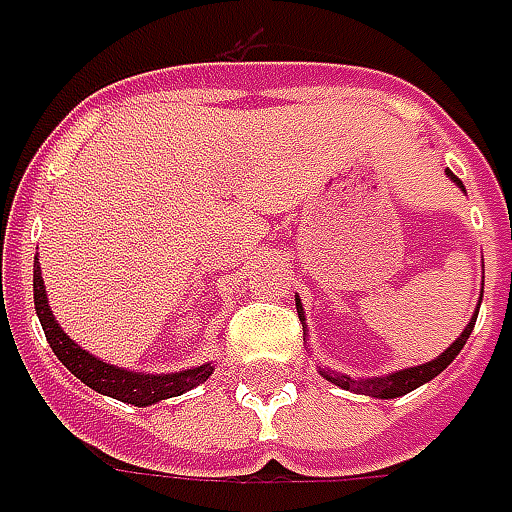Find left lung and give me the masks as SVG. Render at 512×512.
Returning <instances> with one entry per match:
<instances>
[{
    "mask_svg": "<svg viewBox=\"0 0 512 512\" xmlns=\"http://www.w3.org/2000/svg\"><path fill=\"white\" fill-rule=\"evenodd\" d=\"M445 176H448L453 184H456L461 192H467L464 184L445 170ZM480 301H483V290H480V298H478V309H480ZM295 309H298V317H301V323L306 325V312H304V304H301V298L295 295ZM478 309L475 314L469 317V323L464 325V331L458 333V339L450 344L448 350L439 352L437 358L429 363H420V366H407V369H399V372H391V374H382V377H350V374H342V372H333V369H320L325 380L333 382V385H339L344 391H352V393H363V396H372V399H399V396H407L410 391L420 388V385H426L429 380H434L437 374H442L448 369L453 358H456L458 352L464 350V344H467L469 333L475 328V320H478Z\"/></svg>",
    "mask_w": 512,
    "mask_h": 512,
    "instance_id": "8db88e82",
    "label": "left lung"
}]
</instances>
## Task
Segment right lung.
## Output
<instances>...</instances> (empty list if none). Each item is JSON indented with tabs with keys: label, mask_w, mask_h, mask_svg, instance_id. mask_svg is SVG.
Instances as JSON below:
<instances>
[{
	"label": "right lung",
	"mask_w": 512,
	"mask_h": 512,
	"mask_svg": "<svg viewBox=\"0 0 512 512\" xmlns=\"http://www.w3.org/2000/svg\"><path fill=\"white\" fill-rule=\"evenodd\" d=\"M34 312L40 317L45 339L56 352V358L70 369V372L89 385L92 391L111 396L132 407H151L162 399H173L181 393L198 388L200 382H206L214 374V363H200V366H189L181 372H165V374H146L138 369H124V366H113V363L102 361L89 350H83L81 344L73 342L48 306V293H45L43 271L40 263L34 260Z\"/></svg>",
	"instance_id": "1"
}]
</instances>
